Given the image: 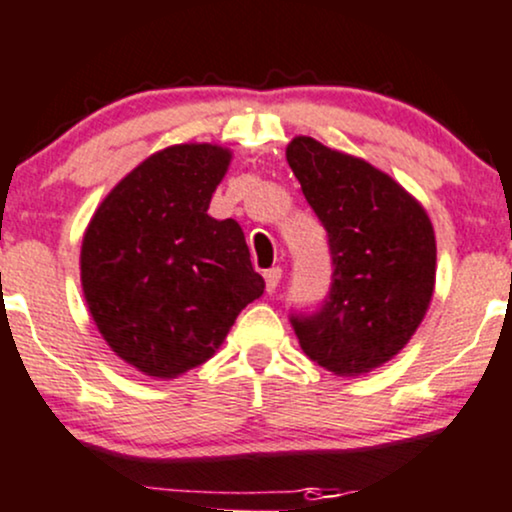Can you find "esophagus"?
Segmentation results:
<instances>
[{
  "mask_svg": "<svg viewBox=\"0 0 512 512\" xmlns=\"http://www.w3.org/2000/svg\"><path fill=\"white\" fill-rule=\"evenodd\" d=\"M263 278H266V290L273 293V290L278 288L280 278H283V271H280V268H268V271H263Z\"/></svg>",
  "mask_w": 512,
  "mask_h": 512,
  "instance_id": "obj_1",
  "label": "esophagus"
}]
</instances>
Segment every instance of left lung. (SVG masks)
I'll return each mask as SVG.
<instances>
[{
    "label": "left lung",
    "mask_w": 512,
    "mask_h": 512,
    "mask_svg": "<svg viewBox=\"0 0 512 512\" xmlns=\"http://www.w3.org/2000/svg\"><path fill=\"white\" fill-rule=\"evenodd\" d=\"M285 156L332 258L324 300L290 310V324L315 364L359 376L393 359L425 317L437 263L430 217L386 173L310 136Z\"/></svg>",
    "instance_id": "8db88e82"
}]
</instances>
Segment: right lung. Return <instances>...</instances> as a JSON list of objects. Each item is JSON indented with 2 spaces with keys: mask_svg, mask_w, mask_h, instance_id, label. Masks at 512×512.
<instances>
[{
  "mask_svg": "<svg viewBox=\"0 0 512 512\" xmlns=\"http://www.w3.org/2000/svg\"><path fill=\"white\" fill-rule=\"evenodd\" d=\"M229 158L210 144L146 158L109 192L82 239L92 320L126 364L148 376L173 378L205 364L266 288L239 224L207 214Z\"/></svg>",
  "mask_w": 512,
  "mask_h": 512,
  "instance_id": "1",
  "label": "right lung"
}]
</instances>
